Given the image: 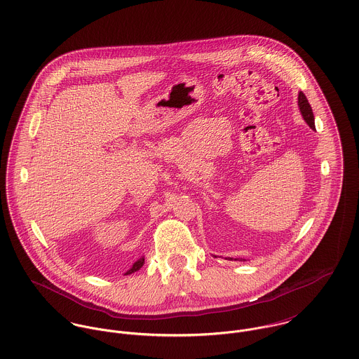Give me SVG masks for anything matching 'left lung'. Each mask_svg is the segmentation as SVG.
Segmentation results:
<instances>
[{
    "label": "left lung",
    "mask_w": 359,
    "mask_h": 359,
    "mask_svg": "<svg viewBox=\"0 0 359 359\" xmlns=\"http://www.w3.org/2000/svg\"><path fill=\"white\" fill-rule=\"evenodd\" d=\"M299 107H300V111H302V116H303V118L306 120V123H307L308 126L312 128V130H315V120H313V113H312V109H311V104L308 103L307 97L300 91L299 93ZM229 259V258H228ZM232 259V258H231ZM235 259H238V258H235ZM243 259V258H242ZM243 261H246V259H243Z\"/></svg>",
    "instance_id": "8db88e82"
}]
</instances>
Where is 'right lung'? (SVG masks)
<instances>
[{
    "mask_svg": "<svg viewBox=\"0 0 359 359\" xmlns=\"http://www.w3.org/2000/svg\"><path fill=\"white\" fill-rule=\"evenodd\" d=\"M144 262H145V257H141V258H138L134 264H133V266L124 273V275H131V273H134V272H137L140 268H142V265H144Z\"/></svg>",
    "mask_w": 359,
    "mask_h": 359,
    "instance_id": "add662e5",
    "label": "right lung"
}]
</instances>
